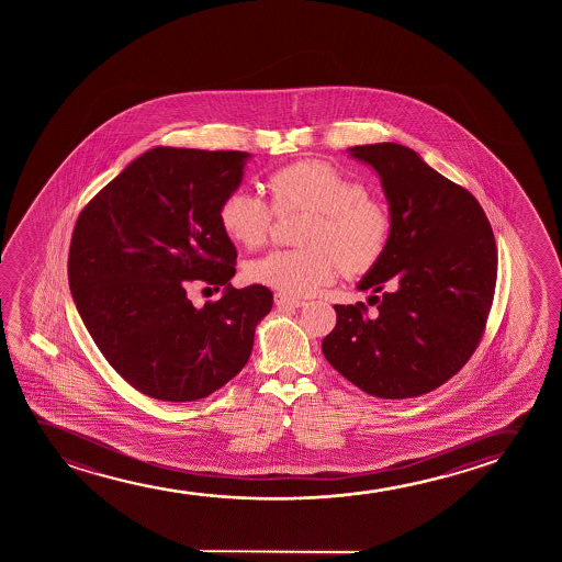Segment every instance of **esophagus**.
<instances>
[{"instance_id": "34e87169", "label": "esophagus", "mask_w": 562, "mask_h": 562, "mask_svg": "<svg viewBox=\"0 0 562 562\" xmlns=\"http://www.w3.org/2000/svg\"><path fill=\"white\" fill-rule=\"evenodd\" d=\"M274 303H277L278 308H300L305 305V301L297 300V297H290V295H285V293H274Z\"/></svg>"}]
</instances>
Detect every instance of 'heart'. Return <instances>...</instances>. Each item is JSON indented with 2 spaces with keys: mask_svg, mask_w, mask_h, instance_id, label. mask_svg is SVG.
I'll return each mask as SVG.
<instances>
[{
  "mask_svg": "<svg viewBox=\"0 0 562 562\" xmlns=\"http://www.w3.org/2000/svg\"><path fill=\"white\" fill-rule=\"evenodd\" d=\"M270 201L232 190L218 205V223L238 246L267 241L278 215L308 213L300 249H272L247 265V278L285 295H308L346 274H362L384 255L393 221L384 201L334 165L290 162L267 177Z\"/></svg>",
  "mask_w": 562,
  "mask_h": 562,
  "instance_id": "heart-1",
  "label": "heart"
}]
</instances>
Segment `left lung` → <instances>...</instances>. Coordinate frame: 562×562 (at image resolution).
<instances>
[{
    "instance_id": "8db88e82",
    "label": "left lung",
    "mask_w": 562,
    "mask_h": 562,
    "mask_svg": "<svg viewBox=\"0 0 562 562\" xmlns=\"http://www.w3.org/2000/svg\"><path fill=\"white\" fill-rule=\"evenodd\" d=\"M382 178L393 228L362 278L364 303L334 305L326 361L380 400L434 392L484 336L497 282L492 224L476 198L400 144L351 147Z\"/></svg>"
}]
</instances>
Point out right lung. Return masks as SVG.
Returning <instances> with one entry per match:
<instances>
[{"mask_svg":"<svg viewBox=\"0 0 562 562\" xmlns=\"http://www.w3.org/2000/svg\"><path fill=\"white\" fill-rule=\"evenodd\" d=\"M246 151L155 147L78 215L69 285L95 346L124 382L154 400L207 397L246 367L255 326L272 308L267 285L244 290L218 205L238 188ZM192 281L227 285L195 310Z\"/></svg>","mask_w":562,"mask_h":562,"instance_id":"1","label":"right lung"}]
</instances>
